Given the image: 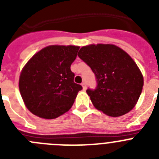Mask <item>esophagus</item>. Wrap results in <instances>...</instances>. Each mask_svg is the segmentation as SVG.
<instances>
[{"mask_svg": "<svg viewBox=\"0 0 159 159\" xmlns=\"http://www.w3.org/2000/svg\"><path fill=\"white\" fill-rule=\"evenodd\" d=\"M81 85H82V87H83V89L86 90L87 85H86V84H85V83H82V84H81Z\"/></svg>", "mask_w": 159, "mask_h": 159, "instance_id": "34e87169", "label": "esophagus"}]
</instances>
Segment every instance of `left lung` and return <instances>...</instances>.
I'll return each instance as SVG.
<instances>
[{
	"mask_svg": "<svg viewBox=\"0 0 159 159\" xmlns=\"http://www.w3.org/2000/svg\"><path fill=\"white\" fill-rule=\"evenodd\" d=\"M78 57L95 73L96 88L87 93L96 109L119 117L135 106L143 91V76L133 59L114 44L84 46Z\"/></svg>",
	"mask_w": 159,
	"mask_h": 159,
	"instance_id": "left-lung-1",
	"label": "left lung"
}]
</instances>
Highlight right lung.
I'll use <instances>...</instances> for the list:
<instances>
[{
    "instance_id": "add662e5",
    "label": "right lung",
    "mask_w": 159,
    "mask_h": 159,
    "mask_svg": "<svg viewBox=\"0 0 159 159\" xmlns=\"http://www.w3.org/2000/svg\"><path fill=\"white\" fill-rule=\"evenodd\" d=\"M79 46L50 45L33 56L22 69L19 89L26 107L43 119L68 111L82 86L71 71Z\"/></svg>"
}]
</instances>
